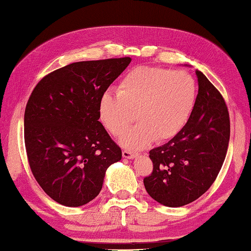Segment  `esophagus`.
Here are the masks:
<instances>
[{"label": "esophagus", "instance_id": "34e87169", "mask_svg": "<svg viewBox=\"0 0 251 251\" xmlns=\"http://www.w3.org/2000/svg\"><path fill=\"white\" fill-rule=\"evenodd\" d=\"M122 155H123V158H126V159H133L137 157V153H134V152H132V151H129V150H123Z\"/></svg>", "mask_w": 251, "mask_h": 251}]
</instances>
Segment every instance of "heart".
<instances>
[{
    "mask_svg": "<svg viewBox=\"0 0 251 251\" xmlns=\"http://www.w3.org/2000/svg\"><path fill=\"white\" fill-rule=\"evenodd\" d=\"M197 100L196 81L184 71L141 65L129 71L118 85V94L106 91L99 100V119L119 137L135 118L139 125L121 138L123 147L143 149L154 139L175 138L190 118Z\"/></svg>",
    "mask_w": 251,
    "mask_h": 251,
    "instance_id": "heart-1",
    "label": "heart"
}]
</instances>
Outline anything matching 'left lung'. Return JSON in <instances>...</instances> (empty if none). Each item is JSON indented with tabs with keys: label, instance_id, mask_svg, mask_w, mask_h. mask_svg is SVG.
<instances>
[{
	"label": "left lung",
	"instance_id": "left-lung-1",
	"mask_svg": "<svg viewBox=\"0 0 251 251\" xmlns=\"http://www.w3.org/2000/svg\"><path fill=\"white\" fill-rule=\"evenodd\" d=\"M198 96L183 129L163 146L150 150L152 174L143 179L151 198L176 208L202 196L215 181L228 150L227 105L207 76L196 70Z\"/></svg>",
	"mask_w": 251,
	"mask_h": 251
}]
</instances>
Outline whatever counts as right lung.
Here are the masks:
<instances>
[{
  "label": "right lung",
  "instance_id": "add662e5",
  "mask_svg": "<svg viewBox=\"0 0 251 251\" xmlns=\"http://www.w3.org/2000/svg\"><path fill=\"white\" fill-rule=\"evenodd\" d=\"M130 57L82 61L45 75L24 113V141L33 176L45 194L80 207L100 194L105 171L121 149L99 121L102 93L130 64Z\"/></svg>",
  "mask_w": 251,
  "mask_h": 251
}]
</instances>
